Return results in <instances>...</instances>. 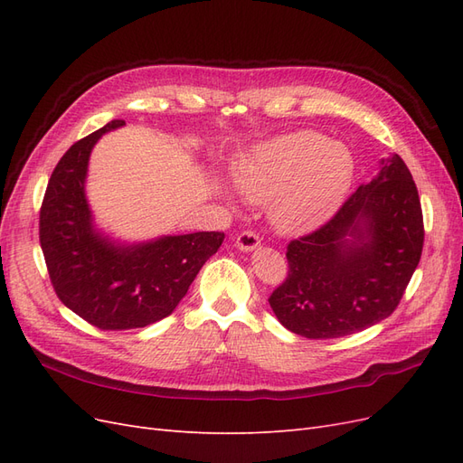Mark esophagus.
<instances>
[{"label": "esophagus", "mask_w": 463, "mask_h": 463, "mask_svg": "<svg viewBox=\"0 0 463 463\" xmlns=\"http://www.w3.org/2000/svg\"><path fill=\"white\" fill-rule=\"evenodd\" d=\"M259 245H260V237L253 230L241 232L240 235H237V240H235V247L245 250V253H247V250H255Z\"/></svg>", "instance_id": "esophagus-1"}]
</instances>
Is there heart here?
Returning a JSON list of instances; mask_svg holds the SVG:
<instances>
[{
	"mask_svg": "<svg viewBox=\"0 0 463 463\" xmlns=\"http://www.w3.org/2000/svg\"><path fill=\"white\" fill-rule=\"evenodd\" d=\"M354 179L345 146L315 131L279 135L250 148L232 172L233 187L253 203L270 201V218L284 232H303L338 208Z\"/></svg>",
	"mask_w": 463,
	"mask_h": 463,
	"instance_id": "1",
	"label": "heart"
}]
</instances>
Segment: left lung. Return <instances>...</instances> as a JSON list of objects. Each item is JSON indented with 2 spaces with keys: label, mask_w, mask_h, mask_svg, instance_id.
<instances>
[{
  "label": "left lung",
  "mask_w": 463,
  "mask_h": 463,
  "mask_svg": "<svg viewBox=\"0 0 463 463\" xmlns=\"http://www.w3.org/2000/svg\"><path fill=\"white\" fill-rule=\"evenodd\" d=\"M423 240L415 181L392 154L332 220L288 245V278L269 303L276 318L303 338L365 330L396 311Z\"/></svg>",
  "instance_id": "obj_1"
}]
</instances>
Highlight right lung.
Listing matches in <instances>:
<instances>
[{"instance_id":"right-lung-1","label":"right lung","mask_w":463,"mask_h":463,"mask_svg":"<svg viewBox=\"0 0 463 463\" xmlns=\"http://www.w3.org/2000/svg\"><path fill=\"white\" fill-rule=\"evenodd\" d=\"M123 125L109 121L69 148L40 208L52 286L65 307L100 330L145 328L172 315L223 241L222 232H197L125 245L94 228L85 194L89 158L98 138Z\"/></svg>"}]
</instances>
